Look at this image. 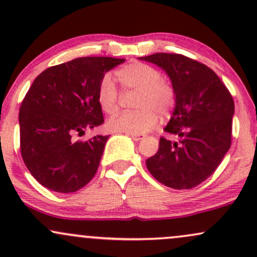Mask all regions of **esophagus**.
I'll use <instances>...</instances> for the list:
<instances>
[{
	"label": "esophagus",
	"mask_w": 257,
	"mask_h": 257,
	"mask_svg": "<svg viewBox=\"0 0 257 257\" xmlns=\"http://www.w3.org/2000/svg\"><path fill=\"white\" fill-rule=\"evenodd\" d=\"M129 137H132L133 140L140 141V140H143L144 138H145V135H144V134H129Z\"/></svg>",
	"instance_id": "obj_1"
}]
</instances>
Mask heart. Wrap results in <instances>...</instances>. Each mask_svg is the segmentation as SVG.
<instances>
[{
  "label": "heart",
  "mask_w": 257,
  "mask_h": 257,
  "mask_svg": "<svg viewBox=\"0 0 257 257\" xmlns=\"http://www.w3.org/2000/svg\"><path fill=\"white\" fill-rule=\"evenodd\" d=\"M116 77L123 89L138 91L134 102L138 110L112 117L107 122L110 131L145 134L158 123V113L167 116L172 112L175 105V91L153 66L134 61L117 70ZM96 98L105 113L113 114L118 111V90L110 76L100 81Z\"/></svg>",
  "instance_id": "1"
}]
</instances>
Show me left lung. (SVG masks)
I'll return each mask as SVG.
<instances>
[{"label":"left lung","mask_w":257,"mask_h":257,"mask_svg":"<svg viewBox=\"0 0 257 257\" xmlns=\"http://www.w3.org/2000/svg\"><path fill=\"white\" fill-rule=\"evenodd\" d=\"M139 60L164 70L175 91V107L164 131L178 141L161 138L157 153L147 158V169L168 187H196L231 147L232 95L213 70L185 55L156 53Z\"/></svg>","instance_id":"obj_1"}]
</instances>
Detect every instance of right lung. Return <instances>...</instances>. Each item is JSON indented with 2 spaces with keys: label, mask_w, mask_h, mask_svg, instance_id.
Returning a JSON list of instances; mask_svg holds the SVG:
<instances>
[{
  "label": "right lung",
  "mask_w": 257,
  "mask_h": 257,
  "mask_svg": "<svg viewBox=\"0 0 257 257\" xmlns=\"http://www.w3.org/2000/svg\"><path fill=\"white\" fill-rule=\"evenodd\" d=\"M124 59L85 57L48 67L37 76L19 110L25 166L48 190L76 192L93 179L108 135L75 141L104 123L96 93L105 73Z\"/></svg>",
  "instance_id": "add662e5"
}]
</instances>
